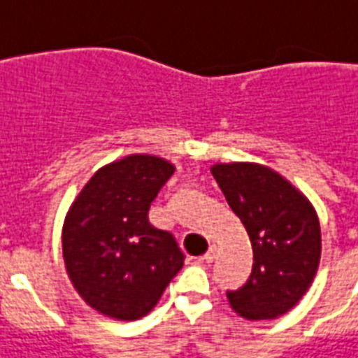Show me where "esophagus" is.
Listing matches in <instances>:
<instances>
[{
	"label": "esophagus",
	"mask_w": 358,
	"mask_h": 358,
	"mask_svg": "<svg viewBox=\"0 0 358 358\" xmlns=\"http://www.w3.org/2000/svg\"><path fill=\"white\" fill-rule=\"evenodd\" d=\"M200 259L204 261V263H213V261L217 259V246H215V245L209 246L208 252H206V254L202 255V257H200Z\"/></svg>",
	"instance_id": "1"
}]
</instances>
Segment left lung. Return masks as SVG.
Returning <instances> with one entry per match:
<instances>
[{"instance_id":"obj_1","label":"left lung","mask_w":358,"mask_h":358,"mask_svg":"<svg viewBox=\"0 0 358 358\" xmlns=\"http://www.w3.org/2000/svg\"><path fill=\"white\" fill-rule=\"evenodd\" d=\"M211 174L254 250L246 283L226 292L229 305L246 320L278 318L315 280L322 254L318 215L303 193L264 165L217 164Z\"/></svg>"}]
</instances>
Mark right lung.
Masks as SVG:
<instances>
[{"label":"right lung","instance_id":"obj_1","mask_svg":"<svg viewBox=\"0 0 358 358\" xmlns=\"http://www.w3.org/2000/svg\"><path fill=\"white\" fill-rule=\"evenodd\" d=\"M174 173L167 159L130 154L104 165L69 208L62 252L73 287L97 313L139 320L184 266L169 231L149 222L150 202Z\"/></svg>","mask_w":358,"mask_h":358}]
</instances>
